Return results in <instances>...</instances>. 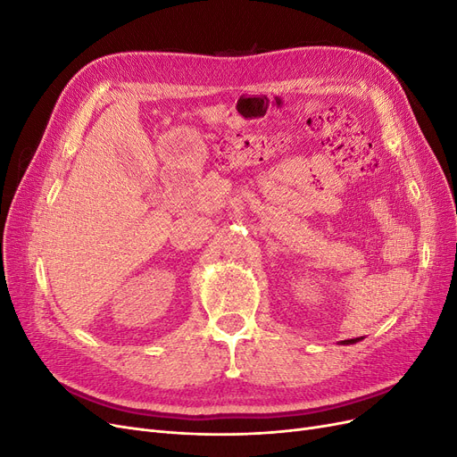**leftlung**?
<instances>
[{"label":"left lung","instance_id":"left-lung-1","mask_svg":"<svg viewBox=\"0 0 457 457\" xmlns=\"http://www.w3.org/2000/svg\"><path fill=\"white\" fill-rule=\"evenodd\" d=\"M356 341H361V339H347V341H343L345 345H351V343H356Z\"/></svg>","mask_w":457,"mask_h":457}]
</instances>
